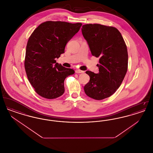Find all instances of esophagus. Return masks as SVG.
<instances>
[{"mask_svg": "<svg viewBox=\"0 0 153 153\" xmlns=\"http://www.w3.org/2000/svg\"><path fill=\"white\" fill-rule=\"evenodd\" d=\"M75 72L77 73H84L85 72L82 71H81V70H79V69H76L75 71Z\"/></svg>", "mask_w": 153, "mask_h": 153, "instance_id": "esophagus-1", "label": "esophagus"}]
</instances>
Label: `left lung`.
Masks as SVG:
<instances>
[{"mask_svg":"<svg viewBox=\"0 0 153 153\" xmlns=\"http://www.w3.org/2000/svg\"><path fill=\"white\" fill-rule=\"evenodd\" d=\"M82 34L92 56L100 57L97 74L88 71L89 81L84 86L85 94L100 100L113 95L120 86L128 69V52L121 33L113 26L86 24Z\"/></svg>","mask_w":153,"mask_h":153,"instance_id":"8db88e82","label":"left lung"}]
</instances>
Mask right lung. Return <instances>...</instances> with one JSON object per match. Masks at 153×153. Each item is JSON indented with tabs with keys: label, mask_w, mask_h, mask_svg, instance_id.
<instances>
[{
	"label": "right lung",
	"mask_w": 153,
	"mask_h": 153,
	"mask_svg": "<svg viewBox=\"0 0 153 153\" xmlns=\"http://www.w3.org/2000/svg\"><path fill=\"white\" fill-rule=\"evenodd\" d=\"M81 25V23L46 21L30 36L24 64L27 79L38 95L53 99L64 93V80L74 71L57 63L55 58L64 53L66 45Z\"/></svg>",
	"instance_id": "obj_1"
}]
</instances>
